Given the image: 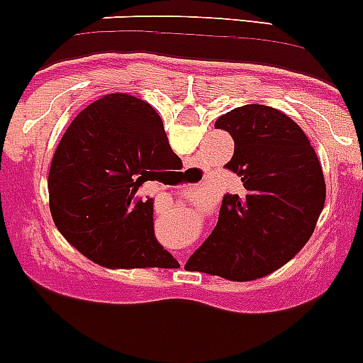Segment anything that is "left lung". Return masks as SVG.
<instances>
[{
  "label": "left lung",
  "mask_w": 363,
  "mask_h": 363,
  "mask_svg": "<svg viewBox=\"0 0 363 363\" xmlns=\"http://www.w3.org/2000/svg\"><path fill=\"white\" fill-rule=\"evenodd\" d=\"M215 128L233 137L226 168L244 189L224 195L217 226L186 267L237 282L260 279L291 260L315 231L324 172L302 128L277 108L246 104L218 117Z\"/></svg>",
  "instance_id": "8db88e82"
}]
</instances>
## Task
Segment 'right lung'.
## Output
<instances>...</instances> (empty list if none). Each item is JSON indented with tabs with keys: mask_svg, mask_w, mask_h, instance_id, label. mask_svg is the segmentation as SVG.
<instances>
[{
	"mask_svg": "<svg viewBox=\"0 0 363 363\" xmlns=\"http://www.w3.org/2000/svg\"><path fill=\"white\" fill-rule=\"evenodd\" d=\"M181 166L159 113L126 94H108L72 121L48 174L55 226L84 257L106 267H168L174 257L153 233L146 181Z\"/></svg>",
	"mask_w": 363,
	"mask_h": 363,
	"instance_id": "1",
	"label": "right lung"
}]
</instances>
